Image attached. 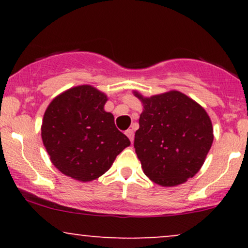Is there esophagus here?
Listing matches in <instances>:
<instances>
[{
  "label": "esophagus",
  "instance_id": "obj_1",
  "mask_svg": "<svg viewBox=\"0 0 248 248\" xmlns=\"http://www.w3.org/2000/svg\"><path fill=\"white\" fill-rule=\"evenodd\" d=\"M126 135L128 136V139H129L130 142L134 141V129H127Z\"/></svg>",
  "mask_w": 248,
  "mask_h": 248
}]
</instances>
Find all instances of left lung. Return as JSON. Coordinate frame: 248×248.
<instances>
[{
    "mask_svg": "<svg viewBox=\"0 0 248 248\" xmlns=\"http://www.w3.org/2000/svg\"><path fill=\"white\" fill-rule=\"evenodd\" d=\"M133 94L143 110L134 148L142 170L161 186H176L201 170L213 142V127L206 110L179 92L152 96Z\"/></svg>",
    "mask_w": 248,
    "mask_h": 248,
    "instance_id": "1",
    "label": "left lung"
}]
</instances>
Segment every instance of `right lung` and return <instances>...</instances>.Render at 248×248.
I'll use <instances>...</instances> for the list:
<instances>
[{
    "mask_svg": "<svg viewBox=\"0 0 248 248\" xmlns=\"http://www.w3.org/2000/svg\"><path fill=\"white\" fill-rule=\"evenodd\" d=\"M107 95L92 85L64 91L45 110L42 140L52 164L79 182H91L112 167L130 141L105 110Z\"/></svg>",
    "mask_w": 248,
    "mask_h": 248,
    "instance_id": "1",
    "label": "right lung"
}]
</instances>
